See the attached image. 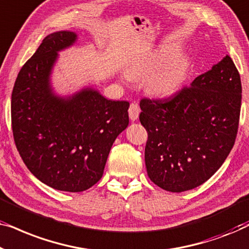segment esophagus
<instances>
[{"label": "esophagus", "instance_id": "obj_1", "mask_svg": "<svg viewBox=\"0 0 249 249\" xmlns=\"http://www.w3.org/2000/svg\"><path fill=\"white\" fill-rule=\"evenodd\" d=\"M129 118H130L131 121L137 120L139 113H141V108H139V105L137 103H131L130 107H129Z\"/></svg>", "mask_w": 249, "mask_h": 249}]
</instances>
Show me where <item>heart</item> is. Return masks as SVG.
Segmentation results:
<instances>
[{
	"mask_svg": "<svg viewBox=\"0 0 249 249\" xmlns=\"http://www.w3.org/2000/svg\"><path fill=\"white\" fill-rule=\"evenodd\" d=\"M178 52V45L169 44L159 47L148 55L136 61L124 73L125 83L144 79L145 87L153 96L165 98L175 95L185 83L189 69V60Z\"/></svg>",
	"mask_w": 249,
	"mask_h": 249,
	"instance_id": "heart-1",
	"label": "heart"
}]
</instances>
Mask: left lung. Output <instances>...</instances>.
Returning a JSON list of instances; mask_svg holds the SVG:
<instances>
[{
  "label": "left lung",
  "mask_w": 249,
  "mask_h": 249,
  "mask_svg": "<svg viewBox=\"0 0 249 249\" xmlns=\"http://www.w3.org/2000/svg\"><path fill=\"white\" fill-rule=\"evenodd\" d=\"M240 107V76L229 55L172 98L142 100L139 120L148 134L149 179L172 193L209 180L234 144Z\"/></svg>",
  "instance_id": "left-lung-1"
}]
</instances>
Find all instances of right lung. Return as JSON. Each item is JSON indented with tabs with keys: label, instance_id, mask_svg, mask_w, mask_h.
Returning a JSON list of instances; mask_svg holds the SVG:
<instances>
[{
	"label": "right lung",
	"instance_id": "right-lung-1",
	"mask_svg": "<svg viewBox=\"0 0 249 249\" xmlns=\"http://www.w3.org/2000/svg\"><path fill=\"white\" fill-rule=\"evenodd\" d=\"M77 40L71 30L47 35L19 71L11 97L13 137L27 168L69 193L102 178L112 145L129 124L127 101L107 100L90 85L68 95L53 87L59 53Z\"/></svg>",
	"mask_w": 249,
	"mask_h": 249
}]
</instances>
